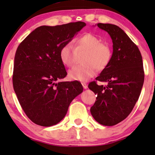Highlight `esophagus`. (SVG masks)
<instances>
[{
    "instance_id": "obj_1",
    "label": "esophagus",
    "mask_w": 155,
    "mask_h": 155,
    "mask_svg": "<svg viewBox=\"0 0 155 155\" xmlns=\"http://www.w3.org/2000/svg\"><path fill=\"white\" fill-rule=\"evenodd\" d=\"M82 87H83L84 89H87V84L85 83V82H82Z\"/></svg>"
}]
</instances>
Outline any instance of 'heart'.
Returning <instances> with one entry per match:
<instances>
[{"instance_id": "obj_1", "label": "heart", "mask_w": 155, "mask_h": 155, "mask_svg": "<svg viewBox=\"0 0 155 155\" xmlns=\"http://www.w3.org/2000/svg\"><path fill=\"white\" fill-rule=\"evenodd\" d=\"M75 51H86L82 58L84 64L70 70L68 76L71 80L84 82L94 77L97 70L103 71L109 65L112 58V50L109 44L92 34L80 36L75 41ZM70 44H65L59 50V58L65 66L71 67L75 62L76 53Z\"/></svg>"}]
</instances>
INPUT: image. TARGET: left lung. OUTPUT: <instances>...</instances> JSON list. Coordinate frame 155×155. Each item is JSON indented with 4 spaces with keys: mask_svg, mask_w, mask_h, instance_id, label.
Wrapping results in <instances>:
<instances>
[{
    "mask_svg": "<svg viewBox=\"0 0 155 155\" xmlns=\"http://www.w3.org/2000/svg\"><path fill=\"white\" fill-rule=\"evenodd\" d=\"M97 26L111 37L113 54L109 65L96 78L107 85H98L96 81L88 85L97 94L90 112L99 124L111 126L132 111L140 94L145 73L138 47L123 29L111 24L98 23Z\"/></svg>",
    "mask_w": 155,
    "mask_h": 155,
    "instance_id": "left-lung-1",
    "label": "left lung"
}]
</instances>
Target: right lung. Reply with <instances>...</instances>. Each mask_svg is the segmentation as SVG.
<instances>
[{
	"label": "right lung",
	"mask_w": 155,
	"mask_h": 155,
	"mask_svg": "<svg viewBox=\"0 0 155 155\" xmlns=\"http://www.w3.org/2000/svg\"><path fill=\"white\" fill-rule=\"evenodd\" d=\"M86 24L70 22L41 26L17 48L12 84L27 117L39 126L56 125L65 117L71 101L83 91L80 82H60L67 75L59 50Z\"/></svg>",
	"instance_id": "add662e5"
}]
</instances>
